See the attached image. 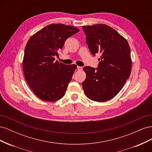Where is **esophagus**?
Instances as JSON below:
<instances>
[{
    "label": "esophagus",
    "mask_w": 152,
    "mask_h": 152,
    "mask_svg": "<svg viewBox=\"0 0 152 152\" xmlns=\"http://www.w3.org/2000/svg\"><path fill=\"white\" fill-rule=\"evenodd\" d=\"M77 70H79V71H80V70H82V68L81 66H77Z\"/></svg>",
    "instance_id": "1"
}]
</instances>
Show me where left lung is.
I'll return each mask as SVG.
<instances>
[{
    "instance_id": "left-lung-1",
    "label": "left lung",
    "mask_w": 152,
    "mask_h": 152,
    "mask_svg": "<svg viewBox=\"0 0 152 152\" xmlns=\"http://www.w3.org/2000/svg\"><path fill=\"white\" fill-rule=\"evenodd\" d=\"M91 54H101L98 68L85 66L82 87L89 99L104 102L115 96L130 76L131 49L126 39L104 24L82 26Z\"/></svg>"
}]
</instances>
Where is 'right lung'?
<instances>
[{"instance_id": "right-lung-1", "label": "right lung", "mask_w": 152, "mask_h": 152, "mask_svg": "<svg viewBox=\"0 0 152 152\" xmlns=\"http://www.w3.org/2000/svg\"><path fill=\"white\" fill-rule=\"evenodd\" d=\"M79 31L76 27L50 24L32 35L25 49L23 69L27 84L40 99L55 102L62 98L76 65L55 61L65 40Z\"/></svg>"}]
</instances>
